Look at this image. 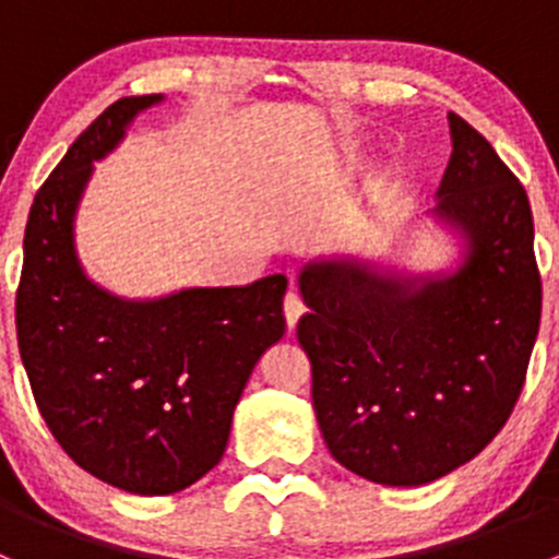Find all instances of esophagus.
<instances>
[{
	"instance_id": "esophagus-1",
	"label": "esophagus",
	"mask_w": 559,
	"mask_h": 559,
	"mask_svg": "<svg viewBox=\"0 0 559 559\" xmlns=\"http://www.w3.org/2000/svg\"><path fill=\"white\" fill-rule=\"evenodd\" d=\"M302 311H306V306H302L300 295H297V292H286V297H284V316H286V324H289V330L297 324V321H300Z\"/></svg>"
}]
</instances>
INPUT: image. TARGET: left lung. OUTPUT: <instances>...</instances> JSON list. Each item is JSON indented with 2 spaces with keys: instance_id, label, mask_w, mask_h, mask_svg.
<instances>
[{
  "instance_id": "obj_1",
  "label": "left lung",
  "mask_w": 559,
  "mask_h": 559,
  "mask_svg": "<svg viewBox=\"0 0 559 559\" xmlns=\"http://www.w3.org/2000/svg\"><path fill=\"white\" fill-rule=\"evenodd\" d=\"M452 159L432 216L462 238L449 273L359 259L302 267L313 411L330 454L386 487H421L473 460L514 411L540 321L527 191L449 112Z\"/></svg>"
}]
</instances>
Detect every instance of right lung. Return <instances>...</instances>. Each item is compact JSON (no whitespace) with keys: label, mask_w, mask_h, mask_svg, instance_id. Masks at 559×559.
Masks as SVG:
<instances>
[{"label":"right lung","mask_w":559,"mask_h":559,"mask_svg":"<svg viewBox=\"0 0 559 559\" xmlns=\"http://www.w3.org/2000/svg\"><path fill=\"white\" fill-rule=\"evenodd\" d=\"M162 94L112 103L39 186L15 295L19 348L59 447L99 481L173 495L218 465L235 405L286 332V275L123 300L94 284L75 251V213L134 116Z\"/></svg>","instance_id":"add662e5"}]
</instances>
